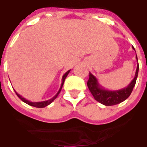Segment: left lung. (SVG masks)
I'll list each match as a JSON object with an SVG mask.
<instances>
[{
  "label": "left lung",
  "instance_id": "8db88e82",
  "mask_svg": "<svg viewBox=\"0 0 147 147\" xmlns=\"http://www.w3.org/2000/svg\"><path fill=\"white\" fill-rule=\"evenodd\" d=\"M133 49L135 51L134 47H133ZM136 61H138L136 55ZM138 71L139 64H137L136 73H135V77H134V79L132 80L130 84L124 88L117 90H110L103 88V86L99 84L96 77L92 74L91 73H90L89 80L87 81V86H88L92 95L94 96V99L96 101H98L99 103H102L105 106L116 105V104L123 102L131 94L134 86L136 84V78L138 76Z\"/></svg>",
  "mask_w": 147,
  "mask_h": 147
}]
</instances>
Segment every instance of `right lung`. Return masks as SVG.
Segmentation results:
<instances>
[{"instance_id":"obj_1","label":"right lung","mask_w":147,"mask_h":147,"mask_svg":"<svg viewBox=\"0 0 147 147\" xmlns=\"http://www.w3.org/2000/svg\"><path fill=\"white\" fill-rule=\"evenodd\" d=\"M70 70H69L68 71H67V72L63 74V77H62V83H61V87H60V90H59V91L57 93V94H56L55 96H53V97H52L51 99H50V100H45V101H41V102H31V101L28 100H27V99H25L24 97H23L22 96H20V94H18L17 92L15 91L16 94L18 95V96L19 97V98L21 100L23 101V102H24V103H26L27 104H28V105L30 106H32V107H37V108H43V107H47V106H48L49 104H51L52 102H53L54 100H55L57 97V96L59 95V94H60V92H61V89H62V86H63V83H64V80H65L66 77H67L68 74L70 73Z\"/></svg>"}]
</instances>
